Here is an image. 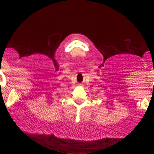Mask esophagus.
Listing matches in <instances>:
<instances>
[{"mask_svg": "<svg viewBox=\"0 0 154 154\" xmlns=\"http://www.w3.org/2000/svg\"><path fill=\"white\" fill-rule=\"evenodd\" d=\"M79 85H80V86H82V84H79Z\"/></svg>", "mask_w": 154, "mask_h": 154, "instance_id": "34e87169", "label": "esophagus"}]
</instances>
